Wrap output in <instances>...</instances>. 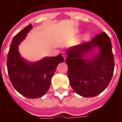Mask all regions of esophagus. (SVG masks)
Returning a JSON list of instances; mask_svg holds the SVG:
<instances>
[{
    "label": "esophagus",
    "mask_w": 122,
    "mask_h": 122,
    "mask_svg": "<svg viewBox=\"0 0 122 122\" xmlns=\"http://www.w3.org/2000/svg\"><path fill=\"white\" fill-rule=\"evenodd\" d=\"M62 56H63V58L64 59H65L66 58V53L65 51H63V53H62Z\"/></svg>",
    "instance_id": "esophagus-1"
}]
</instances>
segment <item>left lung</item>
<instances>
[{
  "instance_id": "8db88e82",
  "label": "left lung",
  "mask_w": 122,
  "mask_h": 122,
  "mask_svg": "<svg viewBox=\"0 0 122 122\" xmlns=\"http://www.w3.org/2000/svg\"><path fill=\"white\" fill-rule=\"evenodd\" d=\"M95 47H100L99 55L88 61L82 59L84 53ZM65 60L70 84L74 92L82 97L97 96L107 88L112 79L114 55L110 38L105 32L69 49Z\"/></svg>"
}]
</instances>
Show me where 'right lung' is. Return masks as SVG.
Returning <instances> with one entry per match:
<instances>
[{
    "mask_svg": "<svg viewBox=\"0 0 122 122\" xmlns=\"http://www.w3.org/2000/svg\"><path fill=\"white\" fill-rule=\"evenodd\" d=\"M31 29L30 24L14 37L7 57V69L15 89L24 97L35 99L42 97L48 92L57 66L63 62L64 59L59 54L36 63L23 59L18 51V45Z\"/></svg>",
    "mask_w": 122,
    "mask_h": 122,
    "instance_id": "obj_1",
    "label": "right lung"
}]
</instances>
